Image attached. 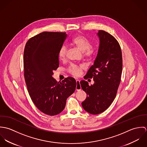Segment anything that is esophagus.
Masks as SVG:
<instances>
[{
  "mask_svg": "<svg viewBox=\"0 0 147 147\" xmlns=\"http://www.w3.org/2000/svg\"><path fill=\"white\" fill-rule=\"evenodd\" d=\"M76 89L77 90H81L82 89V87H81V85L80 84V80L77 79L76 80Z\"/></svg>",
  "mask_w": 147,
  "mask_h": 147,
  "instance_id": "obj_1",
  "label": "esophagus"
}]
</instances>
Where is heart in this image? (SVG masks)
<instances>
[{
    "mask_svg": "<svg viewBox=\"0 0 147 147\" xmlns=\"http://www.w3.org/2000/svg\"><path fill=\"white\" fill-rule=\"evenodd\" d=\"M71 43L76 46L79 50L84 52L85 56L86 57H92L94 55L95 50L94 49L90 47L91 43L90 41L83 36L79 35L75 37L71 41ZM67 49L65 45H62L58 51V56L61 60H64L67 56ZM85 68L83 64L77 65L72 64L68 67V71L72 75L75 76H79L82 74V71Z\"/></svg>",
    "mask_w": 147,
    "mask_h": 147,
    "instance_id": "heart-1",
    "label": "heart"
}]
</instances>
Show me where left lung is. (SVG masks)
<instances>
[{
  "label": "left lung",
  "instance_id": "left-lung-1",
  "mask_svg": "<svg viewBox=\"0 0 147 147\" xmlns=\"http://www.w3.org/2000/svg\"><path fill=\"white\" fill-rule=\"evenodd\" d=\"M100 45L94 64L89 69L85 79H93L89 85L80 82L86 98L82 103L84 110L92 114L105 111L113 102L121 82L122 71V51L117 40L104 30H98Z\"/></svg>",
  "mask_w": 147,
  "mask_h": 147
}]
</instances>
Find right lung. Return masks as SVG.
<instances>
[{"label": "right lung", "mask_w": 147, "mask_h": 147, "mask_svg": "<svg viewBox=\"0 0 147 147\" xmlns=\"http://www.w3.org/2000/svg\"><path fill=\"white\" fill-rule=\"evenodd\" d=\"M67 36L65 33L42 32L28 41L24 52V78L29 96L41 111L51 116L63 111L76 86L72 77L60 83L53 78V71L59 67V50Z\"/></svg>", "instance_id": "1"}]
</instances>
